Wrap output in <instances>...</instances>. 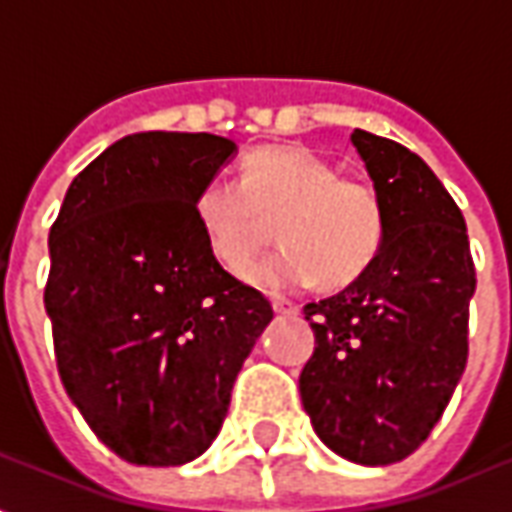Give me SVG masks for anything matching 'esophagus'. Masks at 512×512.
<instances>
[{
	"mask_svg": "<svg viewBox=\"0 0 512 512\" xmlns=\"http://www.w3.org/2000/svg\"><path fill=\"white\" fill-rule=\"evenodd\" d=\"M271 307H274V312H279V315H296V312H299V307H296L293 301L285 299V296H271Z\"/></svg>",
	"mask_w": 512,
	"mask_h": 512,
	"instance_id": "esophagus-1",
	"label": "esophagus"
}]
</instances>
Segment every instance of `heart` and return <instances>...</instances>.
I'll list each match as a JSON object with an SVG mask.
<instances>
[{
	"instance_id": "b5f03b06",
	"label": "heart",
	"mask_w": 512,
	"mask_h": 512,
	"mask_svg": "<svg viewBox=\"0 0 512 512\" xmlns=\"http://www.w3.org/2000/svg\"><path fill=\"white\" fill-rule=\"evenodd\" d=\"M194 216L216 263L241 277L277 222L282 246L249 274L263 288H299L321 277L345 288L376 263L386 208L365 178L340 175L304 145H266L244 158L241 180L213 175L194 197Z\"/></svg>"
}]
</instances>
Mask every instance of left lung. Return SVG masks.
<instances>
[{
  "label": "left lung",
  "mask_w": 512,
  "mask_h": 512,
  "mask_svg": "<svg viewBox=\"0 0 512 512\" xmlns=\"http://www.w3.org/2000/svg\"><path fill=\"white\" fill-rule=\"evenodd\" d=\"M351 142L384 200V246L356 282L304 307L315 351L299 392L329 450L389 466L428 439L461 381L477 279L463 213L433 169L362 128Z\"/></svg>",
  "instance_id": "1"
}]
</instances>
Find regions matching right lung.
<instances>
[{
  "label": "right lung",
  "mask_w": 512,
  "mask_h": 512,
  "mask_svg": "<svg viewBox=\"0 0 512 512\" xmlns=\"http://www.w3.org/2000/svg\"><path fill=\"white\" fill-rule=\"evenodd\" d=\"M233 153L213 134L123 136L73 178L51 224L43 301L57 370L95 436L136 466H180L211 447L274 318L216 263L194 216Z\"/></svg>",
  "instance_id": "add662e5"
}]
</instances>
